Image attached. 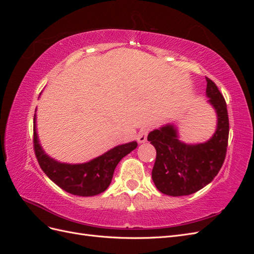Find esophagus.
<instances>
[{
    "label": "esophagus",
    "mask_w": 254,
    "mask_h": 254,
    "mask_svg": "<svg viewBox=\"0 0 254 254\" xmlns=\"http://www.w3.org/2000/svg\"><path fill=\"white\" fill-rule=\"evenodd\" d=\"M148 132H149V129H148V128H146V127L141 128L139 133H137V136H136L137 142H139V143H144V142H146V140H147Z\"/></svg>",
    "instance_id": "1"
}]
</instances>
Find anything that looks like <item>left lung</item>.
<instances>
[{"label":"left lung","mask_w":254,"mask_h":254,"mask_svg":"<svg viewBox=\"0 0 254 254\" xmlns=\"http://www.w3.org/2000/svg\"><path fill=\"white\" fill-rule=\"evenodd\" d=\"M206 78V95L217 112V129L203 144L187 145L178 140L172 125L153 130L147 140L157 150L151 177L157 189L165 195L186 196L209 184L224 164L229 139L227 104L217 86Z\"/></svg>","instance_id":"left-lung-1"}]
</instances>
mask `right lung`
I'll use <instances>...</instances> for the list:
<instances>
[{
    "instance_id": "obj_1",
    "label": "right lung",
    "mask_w": 254,
    "mask_h": 254,
    "mask_svg": "<svg viewBox=\"0 0 254 254\" xmlns=\"http://www.w3.org/2000/svg\"><path fill=\"white\" fill-rule=\"evenodd\" d=\"M34 115V150L41 170L49 178L65 191L77 196H95L110 186L115 167L129 152L136 148V142L120 145L88 163L64 164L51 159L38 142Z\"/></svg>"
}]
</instances>
